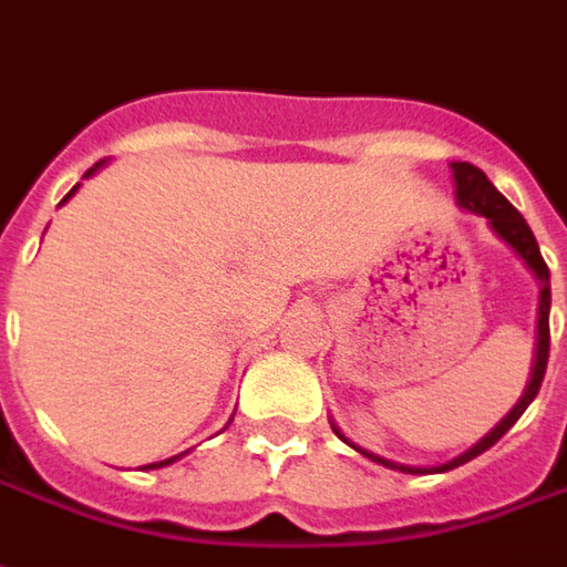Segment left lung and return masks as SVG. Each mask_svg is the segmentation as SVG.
Listing matches in <instances>:
<instances>
[{
  "label": "left lung",
  "mask_w": 567,
  "mask_h": 567,
  "mask_svg": "<svg viewBox=\"0 0 567 567\" xmlns=\"http://www.w3.org/2000/svg\"><path fill=\"white\" fill-rule=\"evenodd\" d=\"M453 177H456V198L462 208L474 210V214H481L489 220V226L495 229V235H502L504 241L514 247L516 254L526 259V266L535 271V278L540 280V317H538V357H535V371H532V383H528L526 395L516 402V408L511 414L504 416L502 423L495 425L489 435L483 437L481 444H474L468 453H462L458 458L447 462V465H437V468H411V465H395V462H386V458L380 456H371L365 450H359L357 444L353 447L362 453V456L374 458V462H383L386 468H399L404 474H435V471H450V468H458V465H465L471 462L474 456H481L483 450H489L495 441H502V435L511 429V425L523 416L532 399L538 395L540 383H544V374H547V359H549V268L544 262V256L538 250V241H535V235L528 229V223L523 220V214L507 202V198L493 187V181L483 175L477 165L471 163H453ZM341 435V432H338Z\"/></svg>",
  "instance_id": "left-lung-1"
}]
</instances>
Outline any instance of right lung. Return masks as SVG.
Segmentation results:
<instances>
[{"label": "right lung", "instance_id": "right-lung-1", "mask_svg": "<svg viewBox=\"0 0 567 567\" xmlns=\"http://www.w3.org/2000/svg\"><path fill=\"white\" fill-rule=\"evenodd\" d=\"M99 165H102V163L93 165V168H90V172H86V175H93V172H96ZM86 175H84V177H86ZM74 189H78V187H74ZM74 189H72V193H69V196H65V198H72V196H74ZM65 198H63V202H65ZM168 462H175V456H172V458H165V462H153V465H144V468H163V465H168Z\"/></svg>", "mask_w": 567, "mask_h": 567}]
</instances>
